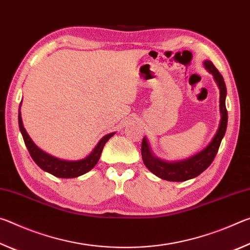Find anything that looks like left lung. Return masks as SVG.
<instances>
[{
	"mask_svg": "<svg viewBox=\"0 0 250 250\" xmlns=\"http://www.w3.org/2000/svg\"><path fill=\"white\" fill-rule=\"evenodd\" d=\"M205 68L214 76L215 82L217 83L219 88V111H221V122L216 134L214 135L213 140L207 146L204 150L198 152L197 154L191 156V158L179 161V162H167L162 161L153 155L150 150V146L147 143L146 138L145 137L142 140L141 146V154L143 163L149 170L159 176L160 179L172 181V182H183L191 180L196 177L204 172L207 167L213 162L215 156H216L219 146H221L222 139L224 138L227 128V110H226V84L224 82L223 76L217 70L216 67L213 65L210 61L204 62Z\"/></svg>",
	"mask_w": 250,
	"mask_h": 250,
	"instance_id": "1",
	"label": "left lung"
}]
</instances>
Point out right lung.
Masks as SVG:
<instances>
[{
    "label": "right lung",
    "instance_id": "right-lung-1",
    "mask_svg": "<svg viewBox=\"0 0 250 250\" xmlns=\"http://www.w3.org/2000/svg\"><path fill=\"white\" fill-rule=\"evenodd\" d=\"M20 104V109H21ZM19 109V125L21 133L23 135L25 146H26L27 150L31 154L32 159L34 160L37 166H39L42 170L50 173L54 176L57 177H62V179H71V177H77L84 174V173L89 172L92 167H94L97 162L99 161V158L101 155V152H103L104 146L110 138L112 137L115 132L104 135V137L101 139L98 142V145L92 150L91 153L86 156V158L83 160L78 161H65L55 158L46 153V152L42 151L39 146H37L35 143L32 141V139L29 138L27 134L26 130H25L22 121V116H21V110Z\"/></svg>",
    "mask_w": 250,
    "mask_h": 250
}]
</instances>
